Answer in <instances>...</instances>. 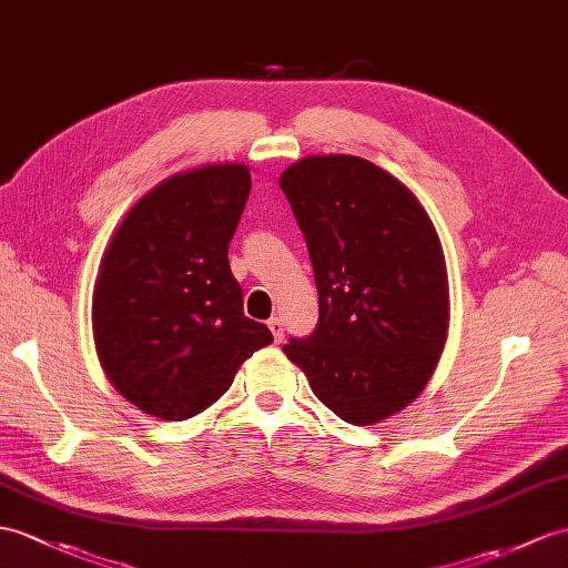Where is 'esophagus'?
Returning <instances> with one entry per match:
<instances>
[{
  "mask_svg": "<svg viewBox=\"0 0 568 568\" xmlns=\"http://www.w3.org/2000/svg\"><path fill=\"white\" fill-rule=\"evenodd\" d=\"M267 325L272 329L274 342H284V321H282V317H270Z\"/></svg>",
  "mask_w": 568,
  "mask_h": 568,
  "instance_id": "esophagus-1",
  "label": "esophagus"
}]
</instances>
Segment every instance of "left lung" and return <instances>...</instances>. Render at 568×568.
I'll list each match as a JSON object with an SVG mask.
<instances>
[{
    "instance_id": "8db88e82",
    "label": "left lung",
    "mask_w": 568,
    "mask_h": 568,
    "mask_svg": "<svg viewBox=\"0 0 568 568\" xmlns=\"http://www.w3.org/2000/svg\"><path fill=\"white\" fill-rule=\"evenodd\" d=\"M306 236L321 321L284 354L339 419L371 426L414 403L446 347L444 247L417 195L376 163L306 156L280 178Z\"/></svg>"
}]
</instances>
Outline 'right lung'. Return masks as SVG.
Masks as SVG:
<instances>
[{
	"mask_svg": "<svg viewBox=\"0 0 568 568\" xmlns=\"http://www.w3.org/2000/svg\"><path fill=\"white\" fill-rule=\"evenodd\" d=\"M247 195L243 163L175 173L132 204L105 247L91 301L95 354L113 388L151 417H195L272 344L267 325L243 315L229 265Z\"/></svg>",
	"mask_w": 568,
	"mask_h": 568,
	"instance_id": "right-lung-1",
	"label": "right lung"
}]
</instances>
